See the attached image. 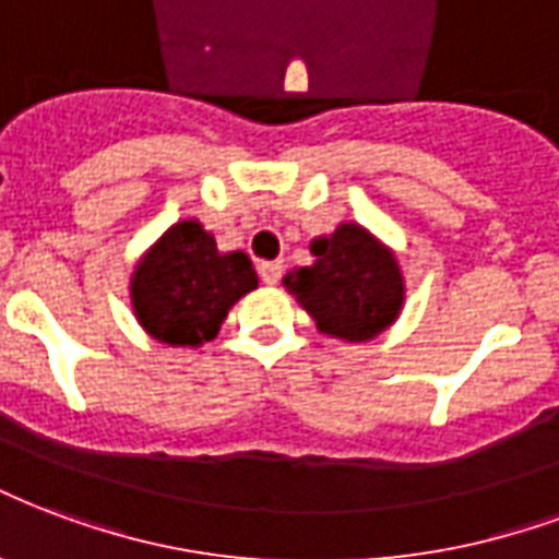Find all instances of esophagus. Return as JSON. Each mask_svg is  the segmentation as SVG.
Listing matches in <instances>:
<instances>
[{
    "label": "esophagus",
    "mask_w": 559,
    "mask_h": 559,
    "mask_svg": "<svg viewBox=\"0 0 559 559\" xmlns=\"http://www.w3.org/2000/svg\"><path fill=\"white\" fill-rule=\"evenodd\" d=\"M258 272L263 284H278L281 275H284V266H281L278 260H263L258 266Z\"/></svg>",
    "instance_id": "obj_1"
}]
</instances>
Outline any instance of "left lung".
Here are the masks:
<instances>
[{"instance_id":"1","label":"left lung","mask_w":559,"mask_h":559,"mask_svg":"<svg viewBox=\"0 0 559 559\" xmlns=\"http://www.w3.org/2000/svg\"><path fill=\"white\" fill-rule=\"evenodd\" d=\"M317 263L290 272L284 284L317 320V329L341 341H370L403 308V275L394 254L364 227L341 225L334 237L311 246Z\"/></svg>"}]
</instances>
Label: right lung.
Segmentation results:
<instances>
[{
  "instance_id": "obj_1",
  "label": "right lung",
  "mask_w": 559,
  "mask_h": 559,
  "mask_svg": "<svg viewBox=\"0 0 559 559\" xmlns=\"http://www.w3.org/2000/svg\"><path fill=\"white\" fill-rule=\"evenodd\" d=\"M254 287L258 272L248 254H218L216 239L195 218H186L135 266L132 308L156 341L198 346L216 337L234 301Z\"/></svg>"
}]
</instances>
